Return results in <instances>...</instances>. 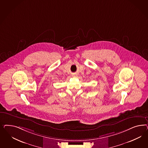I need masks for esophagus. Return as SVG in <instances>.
Masks as SVG:
<instances>
[{"label":"esophagus","mask_w":148,"mask_h":148,"mask_svg":"<svg viewBox=\"0 0 148 148\" xmlns=\"http://www.w3.org/2000/svg\"><path fill=\"white\" fill-rule=\"evenodd\" d=\"M75 75H74V76H75Z\"/></svg>","instance_id":"1"}]
</instances>
